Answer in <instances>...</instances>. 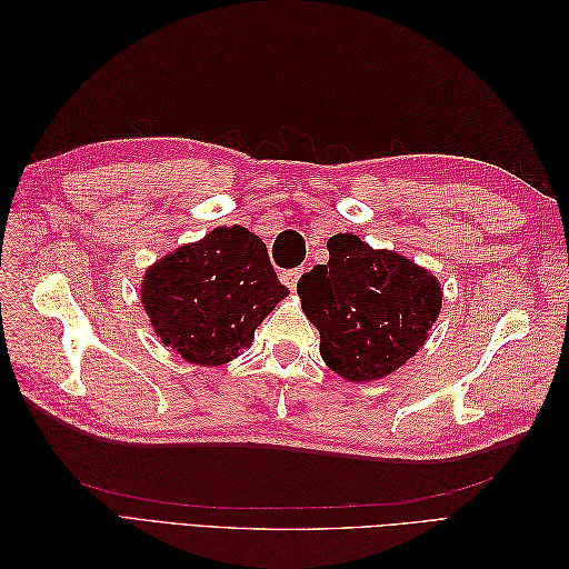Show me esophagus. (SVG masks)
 Returning <instances> with one entry per match:
<instances>
[{
	"label": "esophagus",
	"mask_w": 569,
	"mask_h": 569,
	"mask_svg": "<svg viewBox=\"0 0 569 569\" xmlns=\"http://www.w3.org/2000/svg\"><path fill=\"white\" fill-rule=\"evenodd\" d=\"M301 274H303V268H295V270H284V272H282V282L287 284L289 291L297 289V282H299Z\"/></svg>",
	"instance_id": "obj_1"
}]
</instances>
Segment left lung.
Returning <instances> with one entry per match:
<instances>
[{"label": "left lung", "instance_id": "left-lung-1", "mask_svg": "<svg viewBox=\"0 0 569 569\" xmlns=\"http://www.w3.org/2000/svg\"><path fill=\"white\" fill-rule=\"evenodd\" d=\"M327 266L303 272L297 284L325 366L356 385L385 380L425 347L441 313L437 274L353 232L327 239Z\"/></svg>", "mask_w": 569, "mask_h": 569}]
</instances>
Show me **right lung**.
Instances as JSON below:
<instances>
[{"instance_id": "1", "label": "right lung", "mask_w": 569, "mask_h": 569, "mask_svg": "<svg viewBox=\"0 0 569 569\" xmlns=\"http://www.w3.org/2000/svg\"><path fill=\"white\" fill-rule=\"evenodd\" d=\"M287 295L261 237L242 226L216 228L161 256L140 287L161 343L201 368L226 366L249 349L256 327Z\"/></svg>"}]
</instances>
